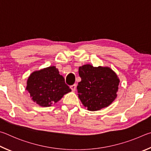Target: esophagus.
I'll return each instance as SVG.
<instances>
[{"label":"esophagus","instance_id":"esophagus-1","mask_svg":"<svg viewBox=\"0 0 151 151\" xmlns=\"http://www.w3.org/2000/svg\"><path fill=\"white\" fill-rule=\"evenodd\" d=\"M70 88H71V90H72L73 91H76V84H73V85L71 86H70Z\"/></svg>","mask_w":151,"mask_h":151}]
</instances>
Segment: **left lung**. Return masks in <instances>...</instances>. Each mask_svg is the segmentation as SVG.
I'll list each match as a JSON object with an SVG mask.
<instances>
[{"mask_svg":"<svg viewBox=\"0 0 151 151\" xmlns=\"http://www.w3.org/2000/svg\"><path fill=\"white\" fill-rule=\"evenodd\" d=\"M79 75L78 97L89 111L109 106L117 97L119 80L111 68L86 64L79 68Z\"/></svg>","mask_w":151,"mask_h":151,"instance_id":"8db88e82","label":"left lung"}]
</instances>
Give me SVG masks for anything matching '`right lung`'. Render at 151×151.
<instances>
[{
	"mask_svg": "<svg viewBox=\"0 0 151 151\" xmlns=\"http://www.w3.org/2000/svg\"><path fill=\"white\" fill-rule=\"evenodd\" d=\"M27 90L32 99L42 107H49L71 90L55 66L34 71L27 81Z\"/></svg>",
	"mask_w": 151,
	"mask_h": 151,
	"instance_id": "add662e5",
	"label": "right lung"
}]
</instances>
